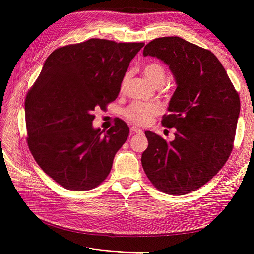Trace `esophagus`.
Listing matches in <instances>:
<instances>
[{
  "label": "esophagus",
  "mask_w": 254,
  "mask_h": 254,
  "mask_svg": "<svg viewBox=\"0 0 254 254\" xmlns=\"http://www.w3.org/2000/svg\"><path fill=\"white\" fill-rule=\"evenodd\" d=\"M131 132H133V133H143V130L142 129H140V128H136V127H131Z\"/></svg>",
  "instance_id": "obj_1"
}]
</instances>
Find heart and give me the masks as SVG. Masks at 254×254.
<instances>
[{
	"label": "heart",
	"instance_id": "obj_1",
	"mask_svg": "<svg viewBox=\"0 0 254 254\" xmlns=\"http://www.w3.org/2000/svg\"><path fill=\"white\" fill-rule=\"evenodd\" d=\"M143 73L145 77L148 81L153 84L155 87H161L165 81L166 73L164 66L156 63V61H150L143 66ZM128 80V75H125L122 80V89H124L125 84ZM160 107L156 104H148V103H141L134 102L130 106H128L124 111L125 117L128 121L135 125H145L148 122L155 118L156 115L160 113Z\"/></svg>",
	"mask_w": 254,
	"mask_h": 254
}]
</instances>
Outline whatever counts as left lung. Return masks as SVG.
<instances>
[{
  "label": "left lung",
  "instance_id": "8db88e82",
  "mask_svg": "<svg viewBox=\"0 0 254 254\" xmlns=\"http://www.w3.org/2000/svg\"><path fill=\"white\" fill-rule=\"evenodd\" d=\"M144 56L170 67L177 88L162 124L176 128L175 140L145 131L148 147L142 166L150 182L170 195L201 188L225 165L233 148L241 102L220 61L209 50L179 37L146 44Z\"/></svg>",
  "mask_w": 254,
  "mask_h": 254
}]
</instances>
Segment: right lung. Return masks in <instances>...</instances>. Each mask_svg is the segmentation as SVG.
<instances>
[{
  "instance_id": "obj_1",
  "label": "right lung",
  "mask_w": 254,
  "mask_h": 254,
  "mask_svg": "<svg viewBox=\"0 0 254 254\" xmlns=\"http://www.w3.org/2000/svg\"><path fill=\"white\" fill-rule=\"evenodd\" d=\"M144 43L90 39L54 51L25 98L27 144L43 172L71 190L96 188L109 175L129 127L118 120L94 129L96 107L118 97Z\"/></svg>"
}]
</instances>
